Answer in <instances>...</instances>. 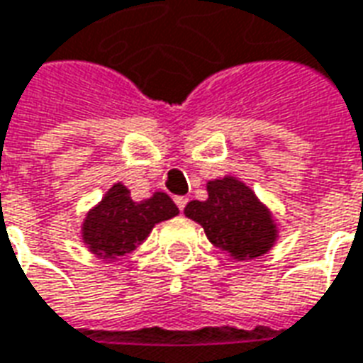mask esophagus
I'll return each instance as SVG.
<instances>
[{
  "label": "esophagus",
  "mask_w": 363,
  "mask_h": 363,
  "mask_svg": "<svg viewBox=\"0 0 363 363\" xmlns=\"http://www.w3.org/2000/svg\"><path fill=\"white\" fill-rule=\"evenodd\" d=\"M186 202H189V199L186 196H174V204L179 206V210H184V206H186Z\"/></svg>",
  "instance_id": "obj_1"
}]
</instances>
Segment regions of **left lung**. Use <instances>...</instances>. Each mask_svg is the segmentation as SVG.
Instances as JSON below:
<instances>
[{
	"label": "left lung",
	"instance_id": "8db88e82",
	"mask_svg": "<svg viewBox=\"0 0 363 363\" xmlns=\"http://www.w3.org/2000/svg\"><path fill=\"white\" fill-rule=\"evenodd\" d=\"M184 214L199 222L206 238L238 259L257 257L271 247L275 225L252 190L232 177L208 182V200H192Z\"/></svg>",
	"mask_w": 363,
	"mask_h": 363
}]
</instances>
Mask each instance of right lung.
Returning <instances> with one entry per match:
<instances>
[{"label":"right lung","instance_id":"1","mask_svg":"<svg viewBox=\"0 0 363 363\" xmlns=\"http://www.w3.org/2000/svg\"><path fill=\"white\" fill-rule=\"evenodd\" d=\"M179 214V208L164 192L135 202L123 184H116L88 214L84 242L100 257L116 259L133 252L145 240L153 225Z\"/></svg>","mask_w":363,"mask_h":363}]
</instances>
